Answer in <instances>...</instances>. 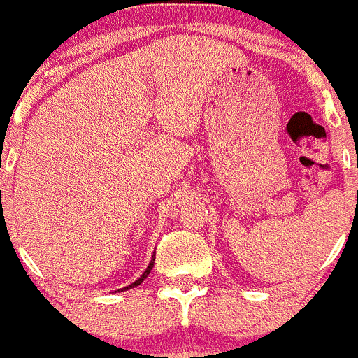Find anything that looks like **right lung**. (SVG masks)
Segmentation results:
<instances>
[{
  "mask_svg": "<svg viewBox=\"0 0 358 358\" xmlns=\"http://www.w3.org/2000/svg\"><path fill=\"white\" fill-rule=\"evenodd\" d=\"M154 259H156V255L152 256V259H150L149 266H147V270H145V272H143L142 275H140V279H136L135 282H133V284H129V286H126V287H122V289H119V291H128V289H131V287H136V286H140V284H142L143 280L147 279V275H149V273H150V270H152V266H154Z\"/></svg>",
  "mask_w": 358,
  "mask_h": 358,
  "instance_id": "1",
  "label": "right lung"
}]
</instances>
